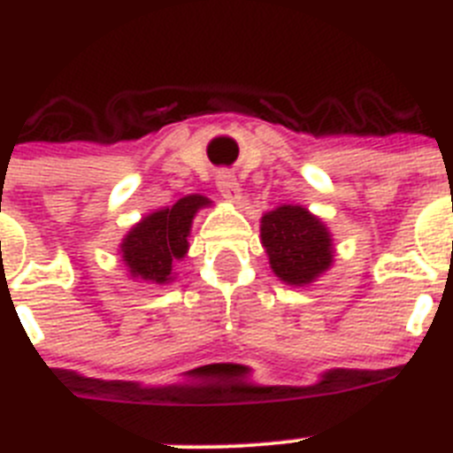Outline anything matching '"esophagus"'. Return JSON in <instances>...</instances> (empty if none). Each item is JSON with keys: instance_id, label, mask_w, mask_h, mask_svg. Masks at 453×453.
<instances>
[{"instance_id": "obj_1", "label": "esophagus", "mask_w": 453, "mask_h": 453, "mask_svg": "<svg viewBox=\"0 0 453 453\" xmlns=\"http://www.w3.org/2000/svg\"><path fill=\"white\" fill-rule=\"evenodd\" d=\"M218 190L226 202H234L238 203L240 197H242V192H240V183L235 181V177L231 172H219L218 174Z\"/></svg>"}]
</instances>
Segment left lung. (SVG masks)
<instances>
[{"mask_svg":"<svg viewBox=\"0 0 453 453\" xmlns=\"http://www.w3.org/2000/svg\"><path fill=\"white\" fill-rule=\"evenodd\" d=\"M261 240L272 272L288 286H308L334 263L326 224L303 206L283 203L263 215Z\"/></svg>","mask_w":453,"mask_h":453,"instance_id":"8db88e82","label":"left lung"}]
</instances>
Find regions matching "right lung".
<instances>
[{"label":"right lung","mask_w":453,"mask_h":453,"mask_svg":"<svg viewBox=\"0 0 453 453\" xmlns=\"http://www.w3.org/2000/svg\"><path fill=\"white\" fill-rule=\"evenodd\" d=\"M208 203L211 202L202 195H188L174 206L161 208L140 219L119 245V254L129 274L158 286L170 283L174 279L172 263L188 254L192 219L199 208Z\"/></svg>","instance_id":"add662e5"}]
</instances>
